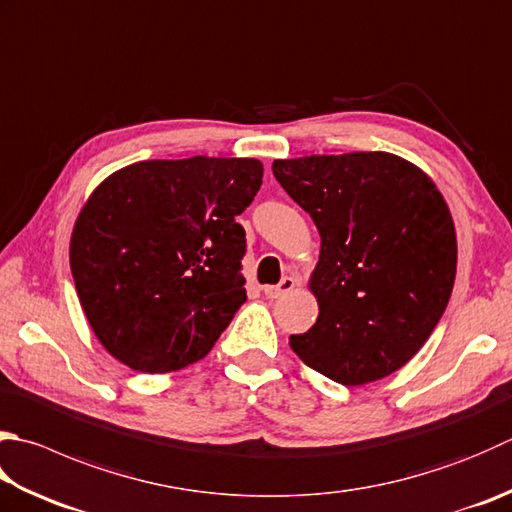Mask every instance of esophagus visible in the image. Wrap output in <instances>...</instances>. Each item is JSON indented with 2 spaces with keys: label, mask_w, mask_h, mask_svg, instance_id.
<instances>
[{
  "label": "esophagus",
  "mask_w": 512,
  "mask_h": 512,
  "mask_svg": "<svg viewBox=\"0 0 512 512\" xmlns=\"http://www.w3.org/2000/svg\"><path fill=\"white\" fill-rule=\"evenodd\" d=\"M294 287H296L294 278H292V276H285L283 281L278 283V285H265L263 292H265L267 298H281V296H285L287 292H292Z\"/></svg>",
  "instance_id": "obj_1"
}]
</instances>
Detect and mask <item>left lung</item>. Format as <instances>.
<instances>
[{"label": "left lung", "mask_w": 512, "mask_h": 512, "mask_svg": "<svg viewBox=\"0 0 512 512\" xmlns=\"http://www.w3.org/2000/svg\"><path fill=\"white\" fill-rule=\"evenodd\" d=\"M272 171L321 234L310 283L318 318L289 336L292 350L341 385L397 372L455 283V225L435 182L383 151L274 160Z\"/></svg>", "instance_id": "obj_1"}]
</instances>
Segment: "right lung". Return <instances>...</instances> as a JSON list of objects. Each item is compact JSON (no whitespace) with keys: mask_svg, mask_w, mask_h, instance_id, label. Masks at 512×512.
Returning a JSON list of instances; mask_svg holds the SVG:
<instances>
[{"mask_svg":"<svg viewBox=\"0 0 512 512\" xmlns=\"http://www.w3.org/2000/svg\"><path fill=\"white\" fill-rule=\"evenodd\" d=\"M263 185L254 158L144 160L93 191L71 272L95 336L138 372L200 361L247 301L236 216Z\"/></svg>","mask_w":512,"mask_h":512,"instance_id":"1","label":"right lung"}]
</instances>
